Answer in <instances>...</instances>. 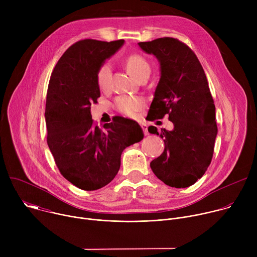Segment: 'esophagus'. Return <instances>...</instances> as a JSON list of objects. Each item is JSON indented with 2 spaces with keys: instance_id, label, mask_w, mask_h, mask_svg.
I'll return each mask as SVG.
<instances>
[{
  "instance_id": "esophagus-1",
  "label": "esophagus",
  "mask_w": 257,
  "mask_h": 257,
  "mask_svg": "<svg viewBox=\"0 0 257 257\" xmlns=\"http://www.w3.org/2000/svg\"><path fill=\"white\" fill-rule=\"evenodd\" d=\"M140 125H141V128H142V130H143L144 134H145V135H149V131H148V126H146V124H145V123H141Z\"/></svg>"
}]
</instances>
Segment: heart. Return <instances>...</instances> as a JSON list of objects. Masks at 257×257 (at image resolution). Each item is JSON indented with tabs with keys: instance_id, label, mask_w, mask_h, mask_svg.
Instances as JSON below:
<instances>
[{
	"instance_id": "obj_1",
	"label": "heart",
	"mask_w": 257,
	"mask_h": 257,
	"mask_svg": "<svg viewBox=\"0 0 257 257\" xmlns=\"http://www.w3.org/2000/svg\"><path fill=\"white\" fill-rule=\"evenodd\" d=\"M126 66L129 72L136 79H138L143 74H146V73L151 72V66L149 62L140 55L129 56L126 60ZM109 77H111V65L108 63H104L99 67L96 74L97 84L100 89H104L107 86L109 82ZM142 103H143V100L140 97L131 96V95L120 96L116 100L117 108L120 112L126 115L134 114L141 107Z\"/></svg>"
}]
</instances>
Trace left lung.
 <instances>
[{"label":"left lung","instance_id":"obj_1","mask_svg":"<svg viewBox=\"0 0 257 257\" xmlns=\"http://www.w3.org/2000/svg\"><path fill=\"white\" fill-rule=\"evenodd\" d=\"M138 46L154 55L161 68L148 117L155 121L169 115L174 124L171 131L149 128L165 142L164 153L151 168L166 185L189 187L207 170L217 134L215 106L205 73L193 51L176 39L162 38Z\"/></svg>","mask_w":257,"mask_h":257}]
</instances>
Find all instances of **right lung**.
Returning a JSON list of instances; mask_svg holds the SVG:
<instances>
[{
  "instance_id": "obj_1",
  "label": "right lung",
  "mask_w": 257,
  "mask_h": 257,
  "mask_svg": "<svg viewBox=\"0 0 257 257\" xmlns=\"http://www.w3.org/2000/svg\"><path fill=\"white\" fill-rule=\"evenodd\" d=\"M123 45L124 40L79 41L63 54L50 79L47 142L60 173L82 190L108 184L119 172L123 151L143 138L133 120L118 118L99 128L91 119L90 105L100 96L97 71Z\"/></svg>"
}]
</instances>
